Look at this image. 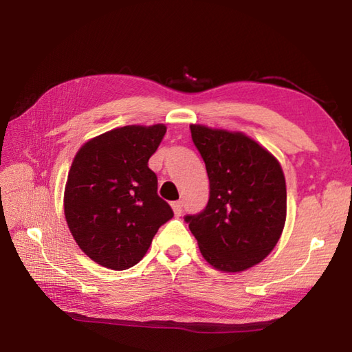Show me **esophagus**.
Instances as JSON below:
<instances>
[{
  "mask_svg": "<svg viewBox=\"0 0 352 352\" xmlns=\"http://www.w3.org/2000/svg\"><path fill=\"white\" fill-rule=\"evenodd\" d=\"M172 209H174V213L177 217H180L183 213V203L182 201H174V203H172Z\"/></svg>",
  "mask_w": 352,
  "mask_h": 352,
  "instance_id": "obj_1",
  "label": "esophagus"
}]
</instances>
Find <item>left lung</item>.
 I'll return each instance as SVG.
<instances>
[{"label": "left lung", "mask_w": 352, "mask_h": 352, "mask_svg": "<svg viewBox=\"0 0 352 352\" xmlns=\"http://www.w3.org/2000/svg\"><path fill=\"white\" fill-rule=\"evenodd\" d=\"M209 177V201L186 215L199 252L223 272H243L278 244L287 215L284 172L268 151L241 133L190 125Z\"/></svg>", "instance_id": "obj_1"}]
</instances>
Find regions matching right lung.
<instances>
[{
  "label": "right lung",
  "instance_id": "1",
  "mask_svg": "<svg viewBox=\"0 0 352 352\" xmlns=\"http://www.w3.org/2000/svg\"><path fill=\"white\" fill-rule=\"evenodd\" d=\"M166 126H123L87 142L68 172L64 212L76 243L94 263L126 270L174 217L157 194L148 162Z\"/></svg>",
  "mask_w": 352,
  "mask_h": 352
}]
</instances>
